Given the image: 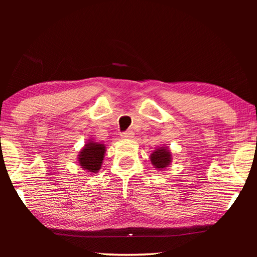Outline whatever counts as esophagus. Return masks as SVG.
<instances>
[{
	"label": "esophagus",
	"instance_id": "34e87169",
	"mask_svg": "<svg viewBox=\"0 0 257 257\" xmlns=\"http://www.w3.org/2000/svg\"><path fill=\"white\" fill-rule=\"evenodd\" d=\"M134 137V133L130 132V130H128V132H124L122 134H120V138L122 139H130Z\"/></svg>",
	"mask_w": 257,
	"mask_h": 257
}]
</instances>
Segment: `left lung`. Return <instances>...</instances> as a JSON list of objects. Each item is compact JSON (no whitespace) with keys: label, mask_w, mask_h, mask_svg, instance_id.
<instances>
[{"label":"left lung","mask_w":257,"mask_h":257,"mask_svg":"<svg viewBox=\"0 0 257 257\" xmlns=\"http://www.w3.org/2000/svg\"><path fill=\"white\" fill-rule=\"evenodd\" d=\"M172 160V155L170 150L166 147H160V148L156 149L152 154L150 155V161L158 170H162L171 163Z\"/></svg>","instance_id":"8db88e82"}]
</instances>
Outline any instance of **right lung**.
Masks as SVG:
<instances>
[{"instance_id": "right-lung-1", "label": "right lung", "mask_w": 257, "mask_h": 257, "mask_svg": "<svg viewBox=\"0 0 257 257\" xmlns=\"http://www.w3.org/2000/svg\"><path fill=\"white\" fill-rule=\"evenodd\" d=\"M105 152V145L95 143L89 139L78 154V163L80 168L89 173H97L101 168Z\"/></svg>"}]
</instances>
